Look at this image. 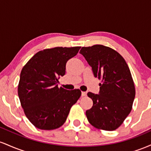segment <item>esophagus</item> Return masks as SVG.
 Instances as JSON below:
<instances>
[{
    "label": "esophagus",
    "mask_w": 151,
    "mask_h": 151,
    "mask_svg": "<svg viewBox=\"0 0 151 151\" xmlns=\"http://www.w3.org/2000/svg\"><path fill=\"white\" fill-rule=\"evenodd\" d=\"M81 96H86V91H81Z\"/></svg>",
    "instance_id": "34e87169"
}]
</instances>
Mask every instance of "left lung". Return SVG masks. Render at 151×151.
I'll return each instance as SVG.
<instances>
[{
  "mask_svg": "<svg viewBox=\"0 0 151 151\" xmlns=\"http://www.w3.org/2000/svg\"><path fill=\"white\" fill-rule=\"evenodd\" d=\"M79 53L92 67L93 75L100 83L99 94L88 92L93 106L86 111L93 127L114 131L131 112L136 90L131 71L118 52L102 45L83 47Z\"/></svg>",
  "mask_w": 151,
  "mask_h": 151,
  "instance_id": "obj_1",
  "label": "left lung"
}]
</instances>
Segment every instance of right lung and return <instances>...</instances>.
Returning <instances> with one entry per match:
<instances>
[{
    "label": "right lung",
    "instance_id": "1",
    "mask_svg": "<svg viewBox=\"0 0 151 151\" xmlns=\"http://www.w3.org/2000/svg\"><path fill=\"white\" fill-rule=\"evenodd\" d=\"M80 48L57 47L40 50L22 67L18 96L26 117L37 129L53 130L62 126L81 96L79 89L70 91L57 84L65 74L67 62Z\"/></svg>",
    "mask_w": 151,
    "mask_h": 151
}]
</instances>
